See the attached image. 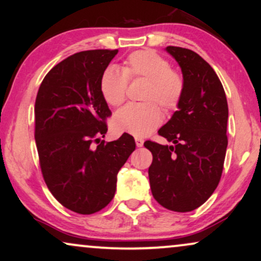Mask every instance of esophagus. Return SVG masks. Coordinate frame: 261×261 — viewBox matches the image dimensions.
Returning <instances> with one entry per match:
<instances>
[{
  "label": "esophagus",
  "mask_w": 261,
  "mask_h": 261,
  "mask_svg": "<svg viewBox=\"0 0 261 261\" xmlns=\"http://www.w3.org/2000/svg\"><path fill=\"white\" fill-rule=\"evenodd\" d=\"M135 142H136V145H137L138 148L143 147V143H144V141L142 140V138H136V140H135Z\"/></svg>",
  "instance_id": "1"
}]
</instances>
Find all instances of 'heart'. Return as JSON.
Masks as SVG:
<instances>
[{
  "label": "heart",
  "mask_w": 261,
  "mask_h": 261,
  "mask_svg": "<svg viewBox=\"0 0 261 261\" xmlns=\"http://www.w3.org/2000/svg\"><path fill=\"white\" fill-rule=\"evenodd\" d=\"M144 79L149 85L143 100L148 102L128 103L113 117V130L118 134H128L144 137L162 123L163 114L159 102L165 110H174L181 101L184 80L171 69V64L152 50L133 52L124 61L123 69L110 65L100 77V92L110 106H119L126 96L127 80Z\"/></svg>",
  "instance_id": "b5f03b06"
}]
</instances>
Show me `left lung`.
I'll return each mask as SVG.
<instances>
[{
  "mask_svg": "<svg viewBox=\"0 0 261 261\" xmlns=\"http://www.w3.org/2000/svg\"><path fill=\"white\" fill-rule=\"evenodd\" d=\"M182 72L178 111L159 130L172 145L147 141L151 193L159 204L189 213L209 199L220 182L227 151L228 102L223 86L206 61L192 50L167 46Z\"/></svg>",
  "mask_w": 261,
  "mask_h": 261,
  "instance_id": "obj_1",
  "label": "left lung"
}]
</instances>
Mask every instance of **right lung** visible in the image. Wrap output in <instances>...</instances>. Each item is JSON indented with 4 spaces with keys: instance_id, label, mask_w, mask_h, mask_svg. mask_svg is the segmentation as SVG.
I'll return each mask as SVG.
<instances>
[{
    "instance_id": "right-lung-1",
    "label": "right lung",
    "mask_w": 261,
    "mask_h": 261,
    "mask_svg": "<svg viewBox=\"0 0 261 261\" xmlns=\"http://www.w3.org/2000/svg\"><path fill=\"white\" fill-rule=\"evenodd\" d=\"M118 50H89L55 65L38 90L34 116L38 155L44 180L62 205L90 215L113 199L117 175L136 148L133 136L100 142L107 133L109 105L100 77Z\"/></svg>"
}]
</instances>
